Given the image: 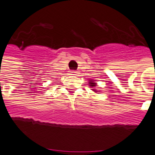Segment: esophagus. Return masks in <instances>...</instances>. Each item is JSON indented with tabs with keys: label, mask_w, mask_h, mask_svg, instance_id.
Listing matches in <instances>:
<instances>
[{
	"label": "esophagus",
	"mask_w": 155,
	"mask_h": 155,
	"mask_svg": "<svg viewBox=\"0 0 155 155\" xmlns=\"http://www.w3.org/2000/svg\"><path fill=\"white\" fill-rule=\"evenodd\" d=\"M71 72L72 73V74H73V75H76V73H77V71H71Z\"/></svg>",
	"instance_id": "esophagus-1"
}]
</instances>
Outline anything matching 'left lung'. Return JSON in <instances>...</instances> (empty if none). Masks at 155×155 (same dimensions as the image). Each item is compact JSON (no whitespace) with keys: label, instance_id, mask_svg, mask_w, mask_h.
<instances>
[{"label":"left lung","instance_id":"8db88e82","mask_svg":"<svg viewBox=\"0 0 155 155\" xmlns=\"http://www.w3.org/2000/svg\"><path fill=\"white\" fill-rule=\"evenodd\" d=\"M88 85L91 87L92 90L94 92V93H99V90H97L96 88H94V87H95V86H97V84H96L94 81L89 80V81H88Z\"/></svg>","mask_w":155,"mask_h":155}]
</instances>
